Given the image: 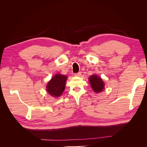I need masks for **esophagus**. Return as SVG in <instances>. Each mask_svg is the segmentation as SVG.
<instances>
[{"instance_id": "34e87169", "label": "esophagus", "mask_w": 147, "mask_h": 147, "mask_svg": "<svg viewBox=\"0 0 147 147\" xmlns=\"http://www.w3.org/2000/svg\"><path fill=\"white\" fill-rule=\"evenodd\" d=\"M74 75L75 77H80L82 75V72H79L78 73H76V74H74Z\"/></svg>"}]
</instances>
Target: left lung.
Wrapping results in <instances>:
<instances>
[{"label":"left lung","mask_w":147,"mask_h":147,"mask_svg":"<svg viewBox=\"0 0 147 147\" xmlns=\"http://www.w3.org/2000/svg\"><path fill=\"white\" fill-rule=\"evenodd\" d=\"M91 88L94 91L98 93L104 90V83L102 80L96 75H92L89 78Z\"/></svg>","instance_id":"1"}]
</instances>
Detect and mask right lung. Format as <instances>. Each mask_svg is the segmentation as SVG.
<instances>
[{"label": "right lung", "mask_w": 147, "mask_h": 147, "mask_svg": "<svg viewBox=\"0 0 147 147\" xmlns=\"http://www.w3.org/2000/svg\"><path fill=\"white\" fill-rule=\"evenodd\" d=\"M67 77L65 75L56 74L48 82L47 86L48 92L54 97L60 96L65 89Z\"/></svg>", "instance_id": "right-lung-1"}]
</instances>
